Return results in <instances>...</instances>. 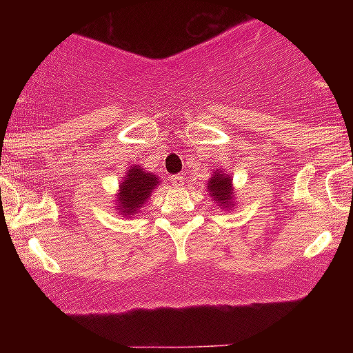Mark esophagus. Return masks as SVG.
<instances>
[{"mask_svg":"<svg viewBox=\"0 0 353 353\" xmlns=\"http://www.w3.org/2000/svg\"><path fill=\"white\" fill-rule=\"evenodd\" d=\"M171 183H173L174 187H182L183 185V176H179V174H176V176H171Z\"/></svg>","mask_w":353,"mask_h":353,"instance_id":"1","label":"esophagus"}]
</instances>
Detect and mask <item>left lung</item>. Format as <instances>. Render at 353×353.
<instances>
[{
    "mask_svg": "<svg viewBox=\"0 0 353 353\" xmlns=\"http://www.w3.org/2000/svg\"><path fill=\"white\" fill-rule=\"evenodd\" d=\"M207 189L208 192H210L212 198L215 199V203L219 205L221 208L232 207L235 192H233V183L230 174L217 170L214 174H212V179L210 182H208Z\"/></svg>",
    "mask_w": 353,
    "mask_h": 353,
    "instance_id": "left-lung-1",
    "label": "left lung"
}]
</instances>
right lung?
Wrapping results in <instances>:
<instances>
[{"label": "right lung", "instance_id": "1", "mask_svg": "<svg viewBox=\"0 0 353 353\" xmlns=\"http://www.w3.org/2000/svg\"><path fill=\"white\" fill-rule=\"evenodd\" d=\"M159 185V179L154 173H146L139 166H130L127 174L123 176L118 191L117 207L120 208L121 215L132 217L141 205L146 203L152 191Z\"/></svg>", "mask_w": 353, "mask_h": 353}]
</instances>
